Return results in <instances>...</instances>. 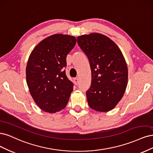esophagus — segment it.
Wrapping results in <instances>:
<instances>
[{
	"instance_id": "34e87169",
	"label": "esophagus",
	"mask_w": 153,
	"mask_h": 153,
	"mask_svg": "<svg viewBox=\"0 0 153 153\" xmlns=\"http://www.w3.org/2000/svg\"><path fill=\"white\" fill-rule=\"evenodd\" d=\"M74 84L76 85H78L79 83V78L78 77H76L74 78Z\"/></svg>"
}]
</instances>
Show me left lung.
Listing matches in <instances>:
<instances>
[{"label": "left lung", "mask_w": 153, "mask_h": 153, "mask_svg": "<svg viewBox=\"0 0 153 153\" xmlns=\"http://www.w3.org/2000/svg\"><path fill=\"white\" fill-rule=\"evenodd\" d=\"M77 42L91 67V84L86 91L88 105L97 111H111L124 95L128 85L124 56L114 41L101 33L79 36Z\"/></svg>", "instance_id": "1"}]
</instances>
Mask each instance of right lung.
I'll list each match as a JSON object with an SVG mask.
<instances>
[{"mask_svg": "<svg viewBox=\"0 0 153 153\" xmlns=\"http://www.w3.org/2000/svg\"><path fill=\"white\" fill-rule=\"evenodd\" d=\"M76 44L75 37L54 34L39 42L29 56L27 83L34 102L44 111L55 113L67 104L73 84L63 68Z\"/></svg>", "mask_w": 153, "mask_h": 153, "instance_id": "right-lung-1", "label": "right lung"}]
</instances>
